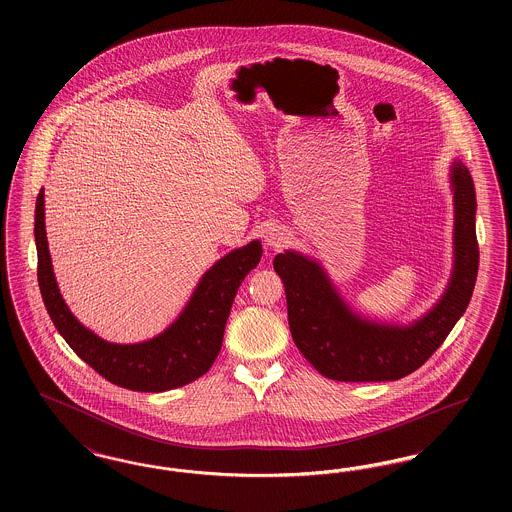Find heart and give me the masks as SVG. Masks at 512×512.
I'll return each instance as SVG.
<instances>
[{
	"label": "heart",
	"mask_w": 512,
	"mask_h": 512,
	"mask_svg": "<svg viewBox=\"0 0 512 512\" xmlns=\"http://www.w3.org/2000/svg\"><path fill=\"white\" fill-rule=\"evenodd\" d=\"M211 182L219 188V190H222V192H226V190H230L232 186H230V180L228 178H224L220 172H215L213 176H211Z\"/></svg>",
	"instance_id": "1"
}]
</instances>
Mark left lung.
<instances>
[{
  "mask_svg": "<svg viewBox=\"0 0 512 512\" xmlns=\"http://www.w3.org/2000/svg\"><path fill=\"white\" fill-rule=\"evenodd\" d=\"M34 238L38 286L49 317L63 340L111 384L151 393L186 386L209 370L219 355L224 324L236 292L263 255L259 242L230 251L199 278L180 315L161 334L138 343H113L103 340L74 317L61 295L46 238L44 188L36 199Z\"/></svg>",
  "mask_w": 512,
  "mask_h": 512,
  "instance_id": "obj_1",
  "label": "left lung"
}]
</instances>
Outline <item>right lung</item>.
<instances>
[{"label":"right lung","instance_id":"1","mask_svg":"<svg viewBox=\"0 0 512 512\" xmlns=\"http://www.w3.org/2000/svg\"><path fill=\"white\" fill-rule=\"evenodd\" d=\"M455 207L453 270L438 303L409 324L355 313L320 261L288 249L274 257L288 301L293 343L330 380H399L424 365L463 317L478 274L476 194L463 163L451 169Z\"/></svg>","mask_w":512,"mask_h":512}]
</instances>
